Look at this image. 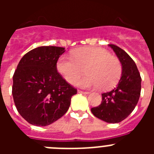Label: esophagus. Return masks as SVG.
<instances>
[{
    "label": "esophagus",
    "instance_id": "esophagus-1",
    "mask_svg": "<svg viewBox=\"0 0 154 154\" xmlns=\"http://www.w3.org/2000/svg\"><path fill=\"white\" fill-rule=\"evenodd\" d=\"M79 93H82V94H89L88 92H84V91H82V90H78Z\"/></svg>",
    "mask_w": 154,
    "mask_h": 154
}]
</instances>
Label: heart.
<instances>
[{
  "instance_id": "b5f03b06",
  "label": "heart",
  "mask_w": 154,
  "mask_h": 154,
  "mask_svg": "<svg viewBox=\"0 0 154 154\" xmlns=\"http://www.w3.org/2000/svg\"><path fill=\"white\" fill-rule=\"evenodd\" d=\"M82 68L87 75L78 78ZM57 69L69 83L82 88L99 86L103 90L113 87L122 74V65L116 57L103 48L90 46L77 48L72 51V56L61 55Z\"/></svg>"
}]
</instances>
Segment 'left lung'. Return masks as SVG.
Here are the masks:
<instances>
[{"mask_svg": "<svg viewBox=\"0 0 154 154\" xmlns=\"http://www.w3.org/2000/svg\"><path fill=\"white\" fill-rule=\"evenodd\" d=\"M122 64V75L112 90L102 94L101 104L91 109L96 117L109 123L126 119L135 109L141 91V77L137 65L127 53L115 45H109Z\"/></svg>", "mask_w": 154, "mask_h": 154, "instance_id": "8db88e82", "label": "left lung"}]
</instances>
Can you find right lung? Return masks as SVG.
Masks as SVG:
<instances>
[{"label": "right lung", "instance_id": "1", "mask_svg": "<svg viewBox=\"0 0 154 154\" xmlns=\"http://www.w3.org/2000/svg\"><path fill=\"white\" fill-rule=\"evenodd\" d=\"M65 48L42 46L22 57L13 75L12 95L20 115L35 126H45L60 119L77 89L57 70Z\"/></svg>", "mask_w": 154, "mask_h": 154}]
</instances>
